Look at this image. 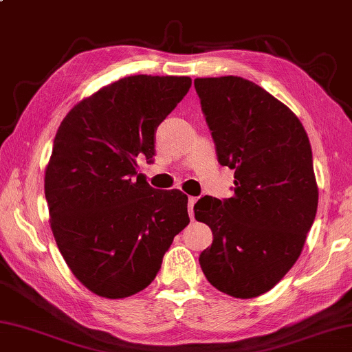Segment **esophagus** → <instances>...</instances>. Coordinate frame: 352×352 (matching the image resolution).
Returning a JSON list of instances; mask_svg holds the SVG:
<instances>
[{
    "label": "esophagus",
    "instance_id": "1",
    "mask_svg": "<svg viewBox=\"0 0 352 352\" xmlns=\"http://www.w3.org/2000/svg\"><path fill=\"white\" fill-rule=\"evenodd\" d=\"M197 202V197H190L188 199V213H190V218L192 219V217H194V204Z\"/></svg>",
    "mask_w": 352,
    "mask_h": 352
}]
</instances>
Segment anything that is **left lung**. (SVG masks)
Wrapping results in <instances>:
<instances>
[{
  "mask_svg": "<svg viewBox=\"0 0 352 352\" xmlns=\"http://www.w3.org/2000/svg\"><path fill=\"white\" fill-rule=\"evenodd\" d=\"M194 87L219 164L235 170L232 197L194 206L213 232L199 262L218 291L258 297L296 264L316 217L310 140L296 113L254 82L207 77Z\"/></svg>",
  "mask_w": 352,
  "mask_h": 352,
  "instance_id": "obj_1",
  "label": "left lung"
}]
</instances>
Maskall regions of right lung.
I'll return each instance as SVG.
<instances>
[{"mask_svg":"<svg viewBox=\"0 0 352 352\" xmlns=\"http://www.w3.org/2000/svg\"><path fill=\"white\" fill-rule=\"evenodd\" d=\"M190 77L131 76L77 104L56 131L45 199L60 253L83 286L107 298L145 289L174 237L190 223L188 197L138 176L155 156L156 128Z\"/></svg>","mask_w":352,"mask_h":352,"instance_id":"1","label":"right lung"}]
</instances>
